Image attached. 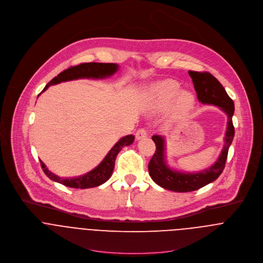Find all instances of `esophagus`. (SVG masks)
I'll return each instance as SVG.
<instances>
[{
    "label": "esophagus",
    "instance_id": "obj_1",
    "mask_svg": "<svg viewBox=\"0 0 263 263\" xmlns=\"http://www.w3.org/2000/svg\"><path fill=\"white\" fill-rule=\"evenodd\" d=\"M148 136V132L146 128H140L137 133H136V139L137 140H141V139H144Z\"/></svg>",
    "mask_w": 263,
    "mask_h": 263
}]
</instances>
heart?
<instances>
[{"label": "heart", "instance_id": "heart-1", "mask_svg": "<svg viewBox=\"0 0 263 263\" xmlns=\"http://www.w3.org/2000/svg\"><path fill=\"white\" fill-rule=\"evenodd\" d=\"M149 101L155 110H163L171 105V116L180 119L187 116L195 106L194 96L186 90L180 91V86L172 81H163L150 90Z\"/></svg>", "mask_w": 263, "mask_h": 263}]
</instances>
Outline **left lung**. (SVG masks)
Masks as SVG:
<instances>
[{
    "mask_svg": "<svg viewBox=\"0 0 263 263\" xmlns=\"http://www.w3.org/2000/svg\"><path fill=\"white\" fill-rule=\"evenodd\" d=\"M188 74L192 78L198 101L202 104L217 106L227 115V128L224 137V146L218 159L209 168L198 173H183L170 168L165 163L164 138L159 135L152 137L156 150L148 164L149 175L157 185L175 192L194 191L215 181L224 170L228 149L234 137L232 124L234 104L222 84L209 72L189 71Z\"/></svg>",
    "mask_w": 263,
    "mask_h": 263,
    "instance_id": "left-lung-1",
    "label": "left lung"
}]
</instances>
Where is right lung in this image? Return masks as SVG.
Instances as JSON below:
<instances>
[{"instance_id":"obj_1","label":"right lung","mask_w":263,"mask_h":263,"mask_svg":"<svg viewBox=\"0 0 263 263\" xmlns=\"http://www.w3.org/2000/svg\"><path fill=\"white\" fill-rule=\"evenodd\" d=\"M118 68L119 66L116 64H104V63H84L78 66L70 67L69 69L65 70L64 72L60 73L57 77H54L44 87L43 91H45L50 85H55L66 81L83 79V78H88V79L107 78L115 74L118 71ZM134 141H135V136L133 135H128L121 138L96 168H93L92 171L88 172L83 176H79L76 178H61L54 175L53 173H51L43 163V161L40 160L41 166L43 168V172L49 179L58 183H61L65 186H68L71 188H80V189L97 187L109 180L114 170L115 159L117 154L121 151V149L124 146H129L130 144L134 143Z\"/></svg>"}]
</instances>
